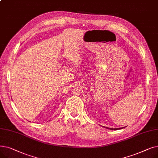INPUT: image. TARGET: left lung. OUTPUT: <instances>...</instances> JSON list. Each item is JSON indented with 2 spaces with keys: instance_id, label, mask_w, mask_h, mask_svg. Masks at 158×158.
Instances as JSON below:
<instances>
[{
  "instance_id": "obj_1",
  "label": "left lung",
  "mask_w": 158,
  "mask_h": 158,
  "mask_svg": "<svg viewBox=\"0 0 158 158\" xmlns=\"http://www.w3.org/2000/svg\"><path fill=\"white\" fill-rule=\"evenodd\" d=\"M105 128H106V129H111V130H117V129H123V128H124L125 127H122V128H117V129H113V128H109V127H104Z\"/></svg>"
}]
</instances>
